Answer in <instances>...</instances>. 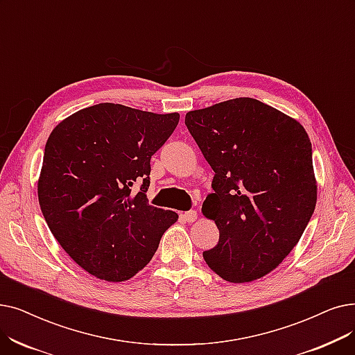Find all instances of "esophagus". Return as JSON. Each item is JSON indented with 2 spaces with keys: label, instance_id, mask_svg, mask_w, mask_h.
I'll return each mask as SVG.
<instances>
[{
  "label": "esophagus",
  "instance_id": "esophagus-1",
  "mask_svg": "<svg viewBox=\"0 0 355 355\" xmlns=\"http://www.w3.org/2000/svg\"><path fill=\"white\" fill-rule=\"evenodd\" d=\"M181 218H182L184 220H186V222H189V223H193V222H196V219H197V211H196V210L186 211V213L181 214Z\"/></svg>",
  "mask_w": 355,
  "mask_h": 355
}]
</instances>
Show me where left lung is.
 <instances>
[{"instance_id":"1","label":"left lung","mask_w":355,"mask_h":355,"mask_svg":"<svg viewBox=\"0 0 355 355\" xmlns=\"http://www.w3.org/2000/svg\"><path fill=\"white\" fill-rule=\"evenodd\" d=\"M214 171L202 213L219 229L206 264L229 283H250L279 267L297 245L318 200L312 144L300 123L239 97L186 114Z\"/></svg>"}]
</instances>
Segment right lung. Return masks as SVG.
Segmentation results:
<instances>
[{"mask_svg":"<svg viewBox=\"0 0 355 355\" xmlns=\"http://www.w3.org/2000/svg\"><path fill=\"white\" fill-rule=\"evenodd\" d=\"M178 120V113L100 103L64 119L46 142L37 181L44 220L65 252L97 279H132L178 220L146 198L150 157Z\"/></svg>","mask_w":355,"mask_h":355,"instance_id":"1","label":"right lung"}]
</instances>
